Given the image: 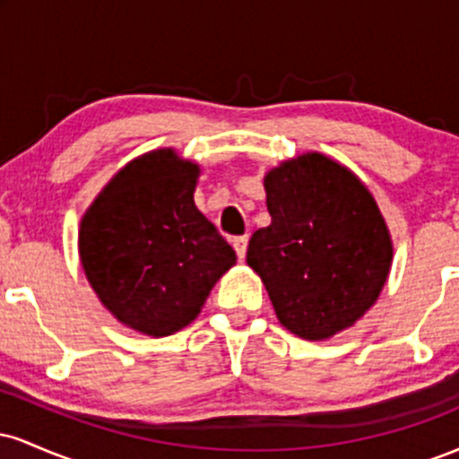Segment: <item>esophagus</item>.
<instances>
[{
	"label": "esophagus",
	"mask_w": 459,
	"mask_h": 459,
	"mask_svg": "<svg viewBox=\"0 0 459 459\" xmlns=\"http://www.w3.org/2000/svg\"><path fill=\"white\" fill-rule=\"evenodd\" d=\"M233 247H235V252H237V256H239V259H246L247 237H246V235H244V237H235V239H233Z\"/></svg>",
	"instance_id": "34e87169"
}]
</instances>
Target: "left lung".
I'll return each instance as SVG.
<instances>
[{
  "instance_id": "left-lung-1",
  "label": "left lung",
  "mask_w": 459,
  "mask_h": 459,
  "mask_svg": "<svg viewBox=\"0 0 459 459\" xmlns=\"http://www.w3.org/2000/svg\"><path fill=\"white\" fill-rule=\"evenodd\" d=\"M272 224L247 244L276 317L293 334L324 341L376 304L393 263V241L360 178L321 152L265 175Z\"/></svg>"
}]
</instances>
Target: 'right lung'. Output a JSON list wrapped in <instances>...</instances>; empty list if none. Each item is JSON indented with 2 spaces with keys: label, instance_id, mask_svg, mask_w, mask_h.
Wrapping results in <instances>:
<instances>
[{
  "label": "right lung",
  "instance_id": "obj_1",
  "mask_svg": "<svg viewBox=\"0 0 459 459\" xmlns=\"http://www.w3.org/2000/svg\"><path fill=\"white\" fill-rule=\"evenodd\" d=\"M200 168L172 149L129 161L79 224V259L103 307L149 336L198 317L235 250L194 204Z\"/></svg>",
  "mask_w": 459,
  "mask_h": 459
}]
</instances>
